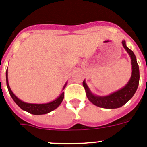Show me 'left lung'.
<instances>
[{"mask_svg":"<svg viewBox=\"0 0 147 147\" xmlns=\"http://www.w3.org/2000/svg\"><path fill=\"white\" fill-rule=\"evenodd\" d=\"M121 43H122L123 47H125L126 51L131 58L132 75L131 78L126 86L117 92H113L107 96H101L93 94L88 88V86L86 85L85 80L83 82V86L86 90V94L88 100L93 103L94 105L100 107V108H110V109L120 108L133 97L138 88L140 75L139 68H138V63L136 61V55L130 49L127 47L125 41H122Z\"/></svg>","mask_w":147,"mask_h":147,"instance_id":"obj_1","label":"left lung"}]
</instances>
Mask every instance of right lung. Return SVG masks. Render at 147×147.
<instances>
[{
    "label": "right lung",
    "mask_w": 147,
    "mask_h": 147,
    "mask_svg": "<svg viewBox=\"0 0 147 147\" xmlns=\"http://www.w3.org/2000/svg\"><path fill=\"white\" fill-rule=\"evenodd\" d=\"M6 85H7L8 90H9V92L11 95V98L13 99L15 103L21 109H22L23 111H26L28 112V113H31V114L34 115H42V114H46V113H50L51 111L55 110V108H57L60 105V104L61 103V102L64 100V93L62 92L60 94V96L58 97L57 99H55L53 101L51 102L48 103H45V104H34V103H27L25 102H22V100H20V99H18L15 95L14 94V93L12 92V91L10 88V86L9 85V81H8V71L6 70ZM67 83L64 85L63 90L65 88Z\"/></svg>",
    "instance_id": "add662e5"
}]
</instances>
